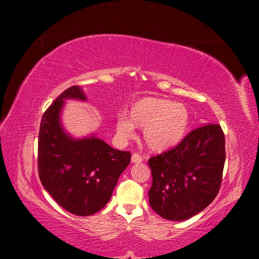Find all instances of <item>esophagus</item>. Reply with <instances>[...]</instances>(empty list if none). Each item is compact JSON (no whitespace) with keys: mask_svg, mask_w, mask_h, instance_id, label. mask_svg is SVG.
I'll return each mask as SVG.
<instances>
[{"mask_svg":"<svg viewBox=\"0 0 259 259\" xmlns=\"http://www.w3.org/2000/svg\"><path fill=\"white\" fill-rule=\"evenodd\" d=\"M131 161L134 163H140L142 161V157L139 155L138 152H135L133 156H131Z\"/></svg>","mask_w":259,"mask_h":259,"instance_id":"obj_1","label":"esophagus"}]
</instances>
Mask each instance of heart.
<instances>
[{
	"label": "heart",
	"mask_w": 259,
	"mask_h": 259,
	"mask_svg": "<svg viewBox=\"0 0 259 259\" xmlns=\"http://www.w3.org/2000/svg\"><path fill=\"white\" fill-rule=\"evenodd\" d=\"M128 117H119L115 129L122 138L134 136V125L145 128L144 137L153 150L169 149L184 139L190 122L189 110L166 99L142 98L129 109Z\"/></svg>",
	"instance_id": "heart-1"
}]
</instances>
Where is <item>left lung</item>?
Instances as JSON below:
<instances>
[{"label": "left lung", "mask_w": 259, "mask_h": 259, "mask_svg": "<svg viewBox=\"0 0 259 259\" xmlns=\"http://www.w3.org/2000/svg\"><path fill=\"white\" fill-rule=\"evenodd\" d=\"M225 160L221 125L205 124L190 131L177 146L148 160L151 208L168 221H186L200 212L221 189Z\"/></svg>", "instance_id": "1"}]
</instances>
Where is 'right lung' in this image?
Instances as JSON below:
<instances>
[{"mask_svg":"<svg viewBox=\"0 0 259 259\" xmlns=\"http://www.w3.org/2000/svg\"><path fill=\"white\" fill-rule=\"evenodd\" d=\"M68 98L85 100L78 85L64 90L43 113L37 141V171L45 189L76 216H90L107 205L131 152L113 149L96 137L71 139L60 125Z\"/></svg>","mask_w":259,"mask_h":259,"instance_id":"right-lung-1","label":"right lung"}]
</instances>
